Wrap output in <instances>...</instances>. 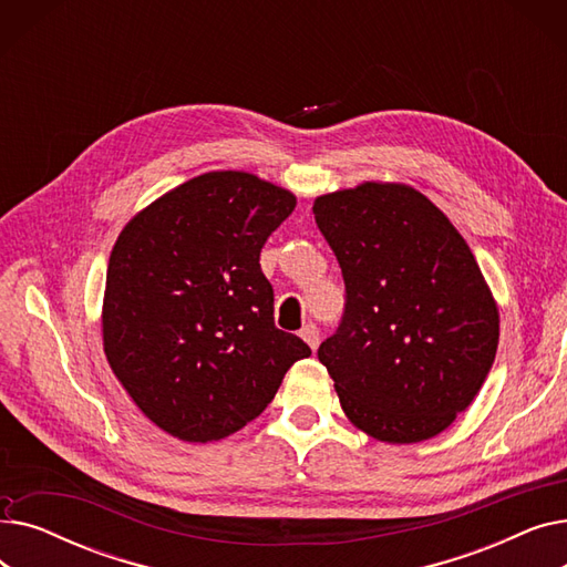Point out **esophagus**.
I'll return each mask as SVG.
<instances>
[{
  "label": "esophagus",
  "instance_id": "34e87169",
  "mask_svg": "<svg viewBox=\"0 0 567 567\" xmlns=\"http://www.w3.org/2000/svg\"><path fill=\"white\" fill-rule=\"evenodd\" d=\"M301 338L310 344L312 351L319 347V329H317L315 323H306V326H303V329H301Z\"/></svg>",
  "mask_w": 567,
  "mask_h": 567
}]
</instances>
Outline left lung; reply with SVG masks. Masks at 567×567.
Here are the masks:
<instances>
[{"label": "left lung", "instance_id": "left-lung-1", "mask_svg": "<svg viewBox=\"0 0 567 567\" xmlns=\"http://www.w3.org/2000/svg\"><path fill=\"white\" fill-rule=\"evenodd\" d=\"M344 278V315L319 344L347 419L389 443L449 427L478 395L498 347V310L462 234L404 184L315 199Z\"/></svg>", "mask_w": 567, "mask_h": 567}]
</instances>
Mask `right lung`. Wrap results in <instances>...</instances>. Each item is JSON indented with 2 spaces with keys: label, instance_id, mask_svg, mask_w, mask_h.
Instances as JSON below:
<instances>
[{
  "label": "right lung",
  "instance_id": "right-lung-1",
  "mask_svg": "<svg viewBox=\"0 0 567 567\" xmlns=\"http://www.w3.org/2000/svg\"><path fill=\"white\" fill-rule=\"evenodd\" d=\"M296 197L248 172H206L148 204L107 264L103 349L126 393L167 434L225 439L268 406L312 353L276 329L259 252Z\"/></svg>",
  "mask_w": 567,
  "mask_h": 567
}]
</instances>
